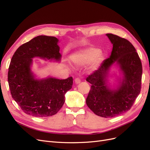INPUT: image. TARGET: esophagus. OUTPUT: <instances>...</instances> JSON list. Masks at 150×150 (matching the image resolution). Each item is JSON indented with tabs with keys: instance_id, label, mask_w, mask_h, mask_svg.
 <instances>
[{
	"instance_id": "1",
	"label": "esophagus",
	"mask_w": 150,
	"mask_h": 150,
	"mask_svg": "<svg viewBox=\"0 0 150 150\" xmlns=\"http://www.w3.org/2000/svg\"><path fill=\"white\" fill-rule=\"evenodd\" d=\"M74 81H75V83L76 84H79L80 83H81V80H80V79L79 78H76L75 79V80H74Z\"/></svg>"
}]
</instances>
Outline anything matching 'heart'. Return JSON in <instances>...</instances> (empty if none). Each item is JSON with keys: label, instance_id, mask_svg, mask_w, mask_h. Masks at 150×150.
Wrapping results in <instances>:
<instances>
[{"label": "heart", "instance_id": "1", "mask_svg": "<svg viewBox=\"0 0 150 150\" xmlns=\"http://www.w3.org/2000/svg\"><path fill=\"white\" fill-rule=\"evenodd\" d=\"M103 59V55L101 53L100 49L93 47L75 52L70 57L71 62L76 66H84L93 61L94 67L100 65Z\"/></svg>", "mask_w": 150, "mask_h": 150}]
</instances>
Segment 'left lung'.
<instances>
[{
  "label": "left lung",
  "instance_id": "obj_1",
  "mask_svg": "<svg viewBox=\"0 0 150 150\" xmlns=\"http://www.w3.org/2000/svg\"><path fill=\"white\" fill-rule=\"evenodd\" d=\"M112 44L110 57L86 81L91 84L86 104L96 115L113 117L130 110L139 95L142 77V65L138 53L129 41L112 34H106ZM119 68L117 84L108 82L112 67Z\"/></svg>",
  "mask_w": 150,
  "mask_h": 150
}]
</instances>
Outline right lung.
<instances>
[{
    "label": "right lung",
    "instance_id": "1",
    "mask_svg": "<svg viewBox=\"0 0 150 150\" xmlns=\"http://www.w3.org/2000/svg\"><path fill=\"white\" fill-rule=\"evenodd\" d=\"M59 41L55 37L38 35L22 44L12 57L8 72L11 93L27 115L35 117L56 115L64 103L65 94L72 88V77L66 79L51 76L38 78L32 71L35 57L60 62Z\"/></svg>",
    "mask_w": 150,
    "mask_h": 150
}]
</instances>
